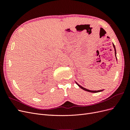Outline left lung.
Returning a JSON list of instances; mask_svg holds the SVG:
<instances>
[{
    "instance_id": "1",
    "label": "left lung",
    "mask_w": 130,
    "mask_h": 130,
    "mask_svg": "<svg viewBox=\"0 0 130 130\" xmlns=\"http://www.w3.org/2000/svg\"><path fill=\"white\" fill-rule=\"evenodd\" d=\"M113 46L114 47V49H115V56H116V60H117V56H116V54H117V53H116V47H115V45H114V44L113 43ZM76 84L77 85V86L79 87L80 88H81V89H82L83 90H86V91H87V92H91V93H98V92H102L103 91L104 89H101V90H89V89H86L83 87H82L81 86H80L79 84H78L77 82L75 81Z\"/></svg>"
}]
</instances>
